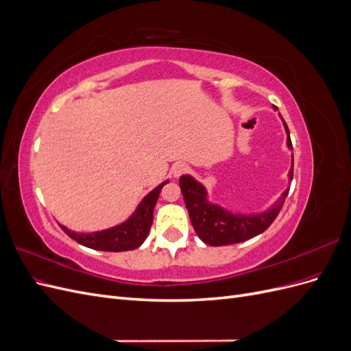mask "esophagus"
<instances>
[{"label":"esophagus","instance_id":"obj_1","mask_svg":"<svg viewBox=\"0 0 351 351\" xmlns=\"http://www.w3.org/2000/svg\"><path fill=\"white\" fill-rule=\"evenodd\" d=\"M187 171V165L184 162H177L173 165L171 173L174 177H180L182 174H184Z\"/></svg>","mask_w":351,"mask_h":351}]
</instances>
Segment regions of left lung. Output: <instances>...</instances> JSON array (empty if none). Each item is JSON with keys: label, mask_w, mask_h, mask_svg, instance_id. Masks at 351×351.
I'll use <instances>...</instances> for the list:
<instances>
[{"label": "left lung", "mask_w": 351, "mask_h": 351, "mask_svg": "<svg viewBox=\"0 0 351 351\" xmlns=\"http://www.w3.org/2000/svg\"><path fill=\"white\" fill-rule=\"evenodd\" d=\"M274 110H277V107H274ZM281 120L287 133V147L293 151L289 127H287L282 117ZM291 180L293 162L289 171V182ZM180 189H182L184 204L196 234L209 246H226V244L241 243L261 234L280 214L290 190V187H287L268 209L254 212V214H240V212H231L224 206L210 202L206 187L190 174L180 177Z\"/></svg>", "instance_id": "left-lung-1"}]
</instances>
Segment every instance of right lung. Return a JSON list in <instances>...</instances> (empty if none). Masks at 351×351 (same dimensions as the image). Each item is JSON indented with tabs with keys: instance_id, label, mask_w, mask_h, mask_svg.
Wrapping results in <instances>:
<instances>
[{
	"instance_id": "right-lung-1",
	"label": "right lung",
	"mask_w": 351,
	"mask_h": 351,
	"mask_svg": "<svg viewBox=\"0 0 351 351\" xmlns=\"http://www.w3.org/2000/svg\"><path fill=\"white\" fill-rule=\"evenodd\" d=\"M168 183V180L158 184L151 190L137 205L133 214L123 221L121 224L93 232H76L64 226H60L66 234L76 240L82 246L104 252H127L134 250L146 240L154 221V208L161 193V189Z\"/></svg>"
}]
</instances>
